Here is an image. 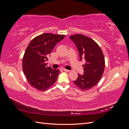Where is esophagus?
I'll use <instances>...</instances> for the list:
<instances>
[{
    "mask_svg": "<svg viewBox=\"0 0 129 129\" xmlns=\"http://www.w3.org/2000/svg\"><path fill=\"white\" fill-rule=\"evenodd\" d=\"M63 70L64 71H65V72H70V71L69 70H68V69H65V68H63Z\"/></svg>",
    "mask_w": 129,
    "mask_h": 129,
    "instance_id": "34e87169",
    "label": "esophagus"
}]
</instances>
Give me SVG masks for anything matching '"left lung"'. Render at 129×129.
<instances>
[{
    "label": "left lung",
    "instance_id": "8db88e82",
    "mask_svg": "<svg viewBox=\"0 0 129 129\" xmlns=\"http://www.w3.org/2000/svg\"><path fill=\"white\" fill-rule=\"evenodd\" d=\"M69 38L77 47L80 60H85L84 74H78L73 83L82 90H87L95 87L102 77L105 67L103 52L94 40L83 34L72 35Z\"/></svg>",
    "mask_w": 129,
    "mask_h": 129
}]
</instances>
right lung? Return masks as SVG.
<instances>
[{"mask_svg":"<svg viewBox=\"0 0 129 129\" xmlns=\"http://www.w3.org/2000/svg\"><path fill=\"white\" fill-rule=\"evenodd\" d=\"M65 35L44 33L31 40L22 58V69L31 86L40 91H45L55 83L59 69L46 67V61L57 43Z\"/></svg>","mask_w":129,"mask_h":129,"instance_id":"add662e5","label":"right lung"}]
</instances>
